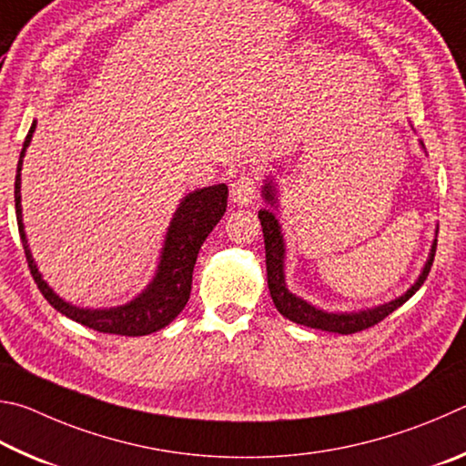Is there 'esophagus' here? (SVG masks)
Here are the masks:
<instances>
[{"instance_id": "esophagus-1", "label": "esophagus", "mask_w": 466, "mask_h": 466, "mask_svg": "<svg viewBox=\"0 0 466 466\" xmlns=\"http://www.w3.org/2000/svg\"><path fill=\"white\" fill-rule=\"evenodd\" d=\"M231 200L241 204V207H248L256 200V177L251 174H241L235 182L231 184Z\"/></svg>"}]
</instances>
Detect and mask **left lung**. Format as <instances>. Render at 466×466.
<instances>
[{"mask_svg": "<svg viewBox=\"0 0 466 466\" xmlns=\"http://www.w3.org/2000/svg\"><path fill=\"white\" fill-rule=\"evenodd\" d=\"M262 194L268 204L276 207V186L270 182V179H268L266 186L262 187ZM258 218L259 223H262V231H264L268 289H270L274 305L284 317H287V319L295 321L299 325H307V328H313V329H323V331L348 336V333H356V331L372 328V325L380 323L387 315L393 313L395 309H399L403 303H407V300L420 290L421 284L428 279L431 264H434L436 239H434V246H431L428 262L420 274V279L415 280L413 287L407 290L403 297H399L395 300H390V303L379 305L374 309H366V311H358V313H328V311H321V309H315L313 305H309L307 300L289 292L287 282H284V254H287V249H284V239H282L279 218H276L272 210H266V208L258 212Z\"/></svg>", "mask_w": 466, "mask_h": 466, "instance_id": "1", "label": "left lung"}]
</instances>
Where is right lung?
Masks as SVG:
<instances>
[{"label": "right lung", "mask_w": 466, "mask_h": 466, "mask_svg": "<svg viewBox=\"0 0 466 466\" xmlns=\"http://www.w3.org/2000/svg\"><path fill=\"white\" fill-rule=\"evenodd\" d=\"M36 122L32 127L24 141L18 169H15V184H14V200H15V218H18V231L26 254V262L30 268L32 279H35L38 290L61 315L77 321L86 328L100 331V333H116V336H147V333L159 331L169 325L176 317L182 313L192 290V272L196 258H198L200 246L215 225L225 215L227 210V196L228 190L225 184L208 186L202 190L187 194L179 202L174 218H171L166 243H163L161 259L157 266L153 282L147 287L141 295L130 300L127 305L112 307V309H79L69 305L55 290L43 280L38 268L32 259L26 233H24L22 223V196H20V169L22 159L30 145L32 133H35Z\"/></svg>", "instance_id": "1"}]
</instances>
